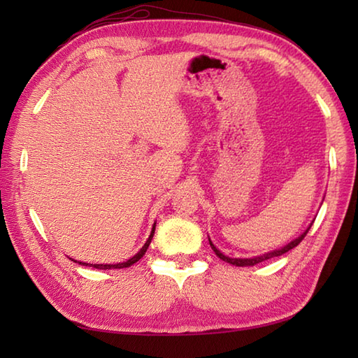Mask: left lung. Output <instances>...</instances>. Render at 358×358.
Wrapping results in <instances>:
<instances>
[{"mask_svg":"<svg viewBox=\"0 0 358 358\" xmlns=\"http://www.w3.org/2000/svg\"><path fill=\"white\" fill-rule=\"evenodd\" d=\"M313 226V224H310ZM310 226L308 227V229L303 232L299 238H295L294 241H291V243H287V245L285 246V248H281V249H275V250H272V252H268V254H264V255H260V257H254V258H229V257H226L224 254H222L220 252V250L212 245V241L209 240V245H210V248L214 249V252H215V255L218 257V258H222L223 262H226V263H231V264H235V266H254V264H257V263H260V262H264V260H268V258H272V257H280V255H283V254H286L287 250H291V249H294L295 246H299L300 245V241L306 237V234H308V231L310 229Z\"/></svg>","mask_w":358,"mask_h":358,"instance_id":"1","label":"left lung"}]
</instances>
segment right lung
<instances>
[{"mask_svg": "<svg viewBox=\"0 0 358 358\" xmlns=\"http://www.w3.org/2000/svg\"><path fill=\"white\" fill-rule=\"evenodd\" d=\"M154 232H155V224H154V227H152V232L149 235V238H148L146 243H144V246L140 249V252L135 254L132 258H129V260L124 262V263H117V264H90V263H81V262H78V263L80 264H85V266H92V268H96V269H121V268H129V266H132L134 263L138 262L140 258L144 254H146V250H148L150 241H152V237H154Z\"/></svg>", "mask_w": 358, "mask_h": 358, "instance_id": "obj_1", "label": "right lung"}]
</instances>
